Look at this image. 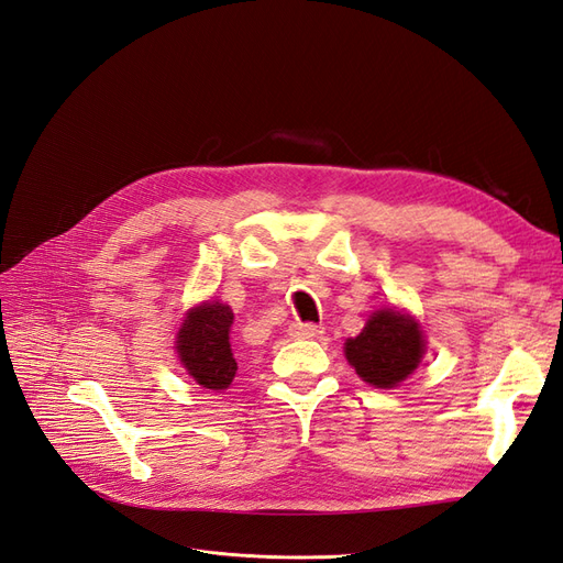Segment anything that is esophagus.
Masks as SVG:
<instances>
[{
	"label": "esophagus",
	"mask_w": 563,
	"mask_h": 563,
	"mask_svg": "<svg viewBox=\"0 0 563 563\" xmlns=\"http://www.w3.org/2000/svg\"><path fill=\"white\" fill-rule=\"evenodd\" d=\"M323 329L317 327V323H294L291 327V335L298 340H317L321 338Z\"/></svg>",
	"instance_id": "esophagus-1"
}]
</instances>
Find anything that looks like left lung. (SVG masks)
I'll list each match as a JSON object with an SVG mask.
<instances>
[{
  "instance_id": "8db88e82",
  "label": "left lung",
  "mask_w": 563,
  "mask_h": 563,
  "mask_svg": "<svg viewBox=\"0 0 563 563\" xmlns=\"http://www.w3.org/2000/svg\"><path fill=\"white\" fill-rule=\"evenodd\" d=\"M424 354L420 323L395 308L376 310L362 333L347 338L345 356L364 383L389 389L418 368Z\"/></svg>"
}]
</instances>
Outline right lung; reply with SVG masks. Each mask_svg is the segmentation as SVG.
<instances>
[{"instance_id": "obj_1", "label": "right lung", "mask_w": 563, "mask_h": 563, "mask_svg": "<svg viewBox=\"0 0 563 563\" xmlns=\"http://www.w3.org/2000/svg\"><path fill=\"white\" fill-rule=\"evenodd\" d=\"M234 314L230 305L207 300L187 310L176 333L178 360L197 385L207 389H228L236 373L232 345Z\"/></svg>"}]
</instances>
